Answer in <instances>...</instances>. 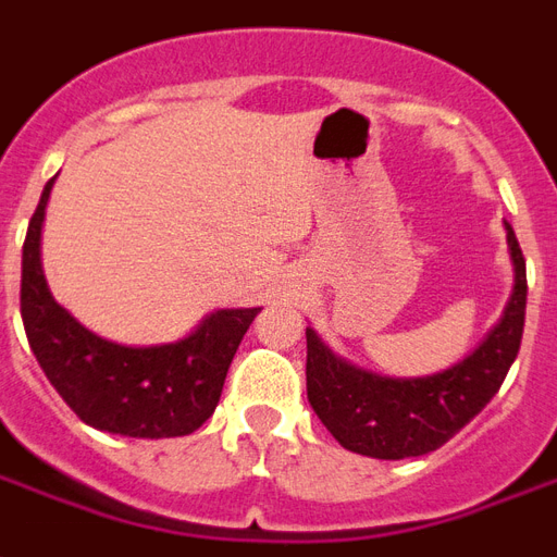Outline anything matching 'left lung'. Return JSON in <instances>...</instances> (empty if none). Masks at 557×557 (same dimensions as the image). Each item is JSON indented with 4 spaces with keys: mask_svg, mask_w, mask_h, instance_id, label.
<instances>
[{
    "mask_svg": "<svg viewBox=\"0 0 557 557\" xmlns=\"http://www.w3.org/2000/svg\"><path fill=\"white\" fill-rule=\"evenodd\" d=\"M513 263L511 299L475 349L449 370L417 379H393L355 367L334 355L311 325L308 337V403L349 453L399 461L441 449L491 403L520 352L525 325V258L508 223Z\"/></svg>",
    "mask_w": 557,
    "mask_h": 557,
    "instance_id": "1",
    "label": "left lung"
}]
</instances>
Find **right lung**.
<instances>
[{
    "label": "right lung",
    "instance_id": "right-lung-1",
    "mask_svg": "<svg viewBox=\"0 0 557 557\" xmlns=\"http://www.w3.org/2000/svg\"><path fill=\"white\" fill-rule=\"evenodd\" d=\"M52 184L23 244L20 313L37 363L78 420L99 432L149 441L194 434L214 413L234 352L261 308H220L187 337L158 346L104 341L49 294L40 232Z\"/></svg>",
    "mask_w": 557,
    "mask_h": 557
}]
</instances>
